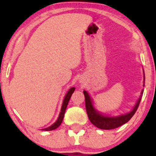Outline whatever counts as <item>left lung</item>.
Segmentation results:
<instances>
[{"label": "left lung", "instance_id": "1", "mask_svg": "<svg viewBox=\"0 0 156 156\" xmlns=\"http://www.w3.org/2000/svg\"><path fill=\"white\" fill-rule=\"evenodd\" d=\"M144 80H145V77H144ZM83 94L84 97H85L86 110H87V115H88V117L91 122H92L94 126H96L97 128H101V129L111 130L117 128L118 127L124 125L125 123L128 122L131 119V117H133L134 114H135L136 112L137 111L138 107H139V103H140L141 97H142L143 94V90L141 91V94L139 101H137L135 107H134L131 112L125 114V115H121L119 116V117H105V116L102 115V114L97 112L95 109L93 107L92 101H91V98L88 94V93L86 92V91H83Z\"/></svg>", "mask_w": 156, "mask_h": 156}]
</instances>
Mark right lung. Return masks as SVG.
Here are the masks:
<instances>
[{
    "label": "right lung",
    "mask_w": 156,
    "mask_h": 156,
    "mask_svg": "<svg viewBox=\"0 0 156 156\" xmlns=\"http://www.w3.org/2000/svg\"><path fill=\"white\" fill-rule=\"evenodd\" d=\"M75 89H76L75 87H72V88L69 89V92L67 93V94H66L65 98H64V100L63 101V104H62V109H61L59 117H58V119H57V121L55 122L54 124L52 125L51 126L48 127V128H44V129H43V130H55V128H58V127L61 125V123H62V122L64 119V113H65V110H66V108H67L68 103H69V99H70L71 96H72V94L73 93V92L75 91Z\"/></svg>",
    "instance_id": "right-lung-1"
}]
</instances>
